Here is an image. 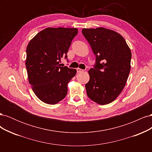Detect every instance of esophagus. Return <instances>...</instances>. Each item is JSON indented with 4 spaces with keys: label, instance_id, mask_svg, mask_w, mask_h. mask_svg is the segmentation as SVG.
I'll list each match as a JSON object with an SVG mask.
<instances>
[{
    "label": "esophagus",
    "instance_id": "esophagus-1",
    "mask_svg": "<svg viewBox=\"0 0 152 152\" xmlns=\"http://www.w3.org/2000/svg\"><path fill=\"white\" fill-rule=\"evenodd\" d=\"M83 71H84L83 70H82V69H80V68H77V73H80V72H83Z\"/></svg>",
    "mask_w": 152,
    "mask_h": 152
}]
</instances>
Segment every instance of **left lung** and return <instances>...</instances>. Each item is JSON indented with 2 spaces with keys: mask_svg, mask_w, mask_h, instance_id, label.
I'll use <instances>...</instances> for the list:
<instances>
[{
  "mask_svg": "<svg viewBox=\"0 0 152 152\" xmlns=\"http://www.w3.org/2000/svg\"><path fill=\"white\" fill-rule=\"evenodd\" d=\"M82 32L96 57L94 68L88 72L87 94L98 104L112 103L126 86L131 70V49L123 37L113 30L99 27L83 28Z\"/></svg>",
  "mask_w": 152,
  "mask_h": 152,
  "instance_id": "obj_1",
  "label": "left lung"
}]
</instances>
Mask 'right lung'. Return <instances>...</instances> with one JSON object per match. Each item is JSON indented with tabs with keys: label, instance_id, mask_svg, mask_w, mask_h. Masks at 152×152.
<instances>
[{
	"label": "right lung",
	"instance_id": "1",
	"mask_svg": "<svg viewBox=\"0 0 152 152\" xmlns=\"http://www.w3.org/2000/svg\"><path fill=\"white\" fill-rule=\"evenodd\" d=\"M76 28H49L37 34L27 45L25 61L28 79L34 93L42 102L54 104L65 98L68 83L75 69L60 66L61 58L67 53Z\"/></svg>",
	"mask_w": 152,
	"mask_h": 152
}]
</instances>
